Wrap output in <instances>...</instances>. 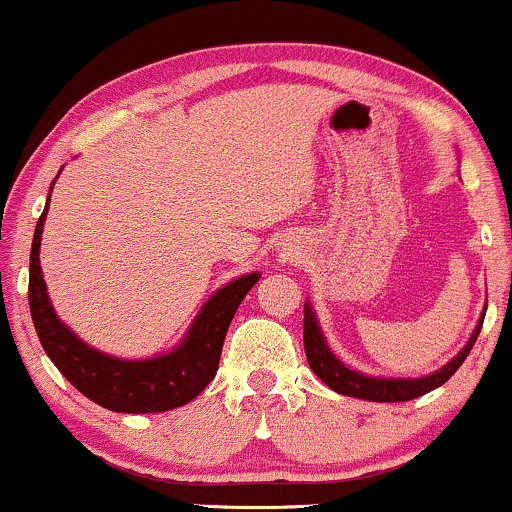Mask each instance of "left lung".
Returning <instances> with one entry per match:
<instances>
[{"label":"left lung","mask_w":512,"mask_h":512,"mask_svg":"<svg viewBox=\"0 0 512 512\" xmlns=\"http://www.w3.org/2000/svg\"><path fill=\"white\" fill-rule=\"evenodd\" d=\"M482 324L484 319H479L477 326H474L470 341H467V346L460 350L448 365H443L439 372L427 374V377H420V379H391V377L381 379V377H367V374L355 372V369L343 365V362L331 353V348L326 346V338L322 334V329H319V322L315 317V310H312V305L305 303V329H303L305 355H307V362H310L312 372H315L317 377L329 386V389L341 393V396L374 400V403H400V400L420 398L424 393L439 389L441 384H446V381L458 372V367L463 365L465 357L470 355L474 341H477L479 331H482Z\"/></svg>","instance_id":"1"}]
</instances>
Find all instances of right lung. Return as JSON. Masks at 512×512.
<instances>
[{
    "mask_svg": "<svg viewBox=\"0 0 512 512\" xmlns=\"http://www.w3.org/2000/svg\"><path fill=\"white\" fill-rule=\"evenodd\" d=\"M47 207L49 197L45 212L40 214L35 226L33 248H30L28 303L35 331L49 360L85 398L114 412H131V415L166 412L200 396L217 374L221 346L231 319L250 288L260 281V274H245L219 288L202 305L186 338L171 353L147 357V360H121L80 341L49 303L40 267V240Z\"/></svg>",
    "mask_w": 512,
    "mask_h": 512,
    "instance_id": "obj_1",
    "label": "right lung"
}]
</instances>
